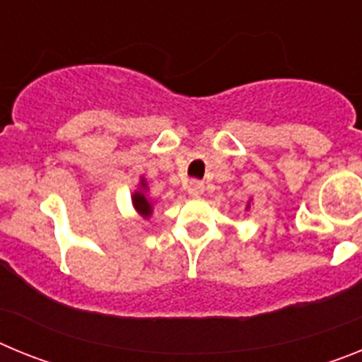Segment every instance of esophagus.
I'll list each match as a JSON object with an SVG mask.
<instances>
[{
	"label": "esophagus",
	"instance_id": "esophagus-1",
	"mask_svg": "<svg viewBox=\"0 0 362 362\" xmlns=\"http://www.w3.org/2000/svg\"><path fill=\"white\" fill-rule=\"evenodd\" d=\"M187 192H188V196L192 197H199L201 194L204 192V185L201 183V181H190L187 187Z\"/></svg>",
	"mask_w": 362,
	"mask_h": 362
}]
</instances>
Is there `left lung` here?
Segmentation results:
<instances>
[{
  "instance_id": "left-lung-1",
  "label": "left lung",
  "mask_w": 362,
  "mask_h": 362,
  "mask_svg": "<svg viewBox=\"0 0 362 362\" xmlns=\"http://www.w3.org/2000/svg\"><path fill=\"white\" fill-rule=\"evenodd\" d=\"M248 209H250V203H248V204H246V210H248Z\"/></svg>"
}]
</instances>
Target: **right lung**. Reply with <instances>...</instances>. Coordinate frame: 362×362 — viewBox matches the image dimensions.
<instances>
[{
  "instance_id": "right-lung-1",
  "label": "right lung",
  "mask_w": 362,
  "mask_h": 362,
  "mask_svg": "<svg viewBox=\"0 0 362 362\" xmlns=\"http://www.w3.org/2000/svg\"><path fill=\"white\" fill-rule=\"evenodd\" d=\"M145 192H146V181L145 179H141L139 190H136L132 194V204H134V209H136V212L146 219V217L152 216V203L146 199Z\"/></svg>"
}]
</instances>
